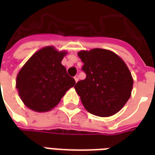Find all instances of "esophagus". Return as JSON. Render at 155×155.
<instances>
[{
	"label": "esophagus",
	"mask_w": 155,
	"mask_h": 155,
	"mask_svg": "<svg viewBox=\"0 0 155 155\" xmlns=\"http://www.w3.org/2000/svg\"><path fill=\"white\" fill-rule=\"evenodd\" d=\"M74 81H75V82H77V81H79V76H78L77 74H76V75H75V76L74 77Z\"/></svg>",
	"instance_id": "obj_1"
}]
</instances>
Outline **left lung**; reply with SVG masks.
Here are the masks:
<instances>
[{
	"instance_id": "left-lung-1",
	"label": "left lung",
	"mask_w": 155,
	"mask_h": 155,
	"mask_svg": "<svg viewBox=\"0 0 155 155\" xmlns=\"http://www.w3.org/2000/svg\"><path fill=\"white\" fill-rule=\"evenodd\" d=\"M86 78L74 89L85 110L100 117L114 115L131 96L134 80L125 62L114 52L94 48L81 51Z\"/></svg>"
}]
</instances>
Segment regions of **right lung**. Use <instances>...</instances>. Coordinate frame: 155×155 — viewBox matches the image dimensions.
Instances as JSON below:
<instances>
[{
  "instance_id": "right-lung-1",
  "label": "right lung",
  "mask_w": 155,
  "mask_h": 155,
  "mask_svg": "<svg viewBox=\"0 0 155 155\" xmlns=\"http://www.w3.org/2000/svg\"><path fill=\"white\" fill-rule=\"evenodd\" d=\"M66 51L45 46L32 54L16 76L15 87L25 106L35 112L51 110L75 84L61 61Z\"/></svg>"
}]
</instances>
